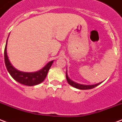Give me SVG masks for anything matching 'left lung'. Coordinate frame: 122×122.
<instances>
[{"instance_id": "left-lung-1", "label": "left lung", "mask_w": 122, "mask_h": 122, "mask_svg": "<svg viewBox=\"0 0 122 122\" xmlns=\"http://www.w3.org/2000/svg\"><path fill=\"white\" fill-rule=\"evenodd\" d=\"M66 76L67 81V82H68V84H69V85H71V86H73V87H74L75 88L78 89H81V90H86V89H91L95 88V87H97V86H98L99 84L102 83V82H100V83H98V84H94V85H83V84H78L76 82H73V81H72V80L68 77L67 71Z\"/></svg>"}]
</instances>
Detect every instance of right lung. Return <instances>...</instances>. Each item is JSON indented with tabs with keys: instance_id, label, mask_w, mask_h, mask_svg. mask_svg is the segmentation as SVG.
I'll use <instances>...</instances> for the list:
<instances>
[{
	"instance_id": "1",
	"label": "right lung",
	"mask_w": 122,
	"mask_h": 122,
	"mask_svg": "<svg viewBox=\"0 0 122 122\" xmlns=\"http://www.w3.org/2000/svg\"><path fill=\"white\" fill-rule=\"evenodd\" d=\"M7 42H8V40L6 41L5 49H4V62H5L7 70L10 75L12 76L13 78L15 80L16 82H19L21 84H24L25 86H36L42 83L46 77L49 69L53 63V60L48 62L42 69L36 72L25 73V72L20 71L16 69L11 64L10 60L8 59V55H7V50H6Z\"/></svg>"
}]
</instances>
